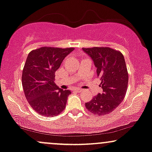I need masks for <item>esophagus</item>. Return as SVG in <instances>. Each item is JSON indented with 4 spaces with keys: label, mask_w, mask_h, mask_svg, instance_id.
<instances>
[{
    "label": "esophagus",
    "mask_w": 152,
    "mask_h": 152,
    "mask_svg": "<svg viewBox=\"0 0 152 152\" xmlns=\"http://www.w3.org/2000/svg\"><path fill=\"white\" fill-rule=\"evenodd\" d=\"M75 91H77V92H81V91H82V89H75Z\"/></svg>",
    "instance_id": "34e87169"
}]
</instances>
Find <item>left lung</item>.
Segmentation results:
<instances>
[{"label":"left lung","mask_w":152,"mask_h":152,"mask_svg":"<svg viewBox=\"0 0 152 152\" xmlns=\"http://www.w3.org/2000/svg\"><path fill=\"white\" fill-rule=\"evenodd\" d=\"M94 62L103 92L86 103V108L98 115L111 113L122 102L128 89L126 61L120 51L105 47L82 48Z\"/></svg>","instance_id":"left-lung-1"}]
</instances>
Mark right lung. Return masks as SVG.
I'll return each instance as SVG.
<instances>
[{"instance_id":"right-lung-1","label":"right lung","mask_w":152,"mask_h":152,"mask_svg":"<svg viewBox=\"0 0 152 152\" xmlns=\"http://www.w3.org/2000/svg\"><path fill=\"white\" fill-rule=\"evenodd\" d=\"M74 48L42 47L28 55L22 72L25 97L38 114L55 117L63 111L70 90H63L54 82L55 73L63 59Z\"/></svg>"}]
</instances>
